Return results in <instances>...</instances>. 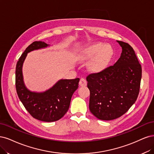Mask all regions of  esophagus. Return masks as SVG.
<instances>
[{
    "label": "esophagus",
    "instance_id": "1",
    "mask_svg": "<svg viewBox=\"0 0 154 154\" xmlns=\"http://www.w3.org/2000/svg\"><path fill=\"white\" fill-rule=\"evenodd\" d=\"M79 85L81 86H85L87 85V81L85 79L81 78L79 81Z\"/></svg>",
    "mask_w": 154,
    "mask_h": 154
}]
</instances>
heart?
<instances>
[{"instance_id": "1", "label": "heart", "mask_w": 154, "mask_h": 154, "mask_svg": "<svg viewBox=\"0 0 154 154\" xmlns=\"http://www.w3.org/2000/svg\"><path fill=\"white\" fill-rule=\"evenodd\" d=\"M113 54L110 46H103L100 43L93 44L87 47L81 52L79 58L81 60H87L94 57L90 63V66L95 70H98L105 66L110 61Z\"/></svg>"}]
</instances>
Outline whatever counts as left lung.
<instances>
[{"mask_svg":"<svg viewBox=\"0 0 154 154\" xmlns=\"http://www.w3.org/2000/svg\"><path fill=\"white\" fill-rule=\"evenodd\" d=\"M117 42L122 52L116 63L86 77L90 91L89 108L102 120L122 116L135 103L140 92L141 64L129 44Z\"/></svg>","mask_w":154,"mask_h":154,"instance_id":"left-lung-1","label":"left lung"}]
</instances>
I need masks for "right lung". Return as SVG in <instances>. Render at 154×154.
I'll return each mask as SVG.
<instances>
[{
  "instance_id": "right-lung-1",
  "label": "right lung",
  "mask_w": 154,
  "mask_h": 154,
  "mask_svg": "<svg viewBox=\"0 0 154 154\" xmlns=\"http://www.w3.org/2000/svg\"><path fill=\"white\" fill-rule=\"evenodd\" d=\"M48 46L43 42H34L17 63L15 85L18 96L29 114L38 120L52 122L59 120L68 111L73 93L78 88L79 79H61L52 88L42 93L29 91L23 81L22 65L27 53Z\"/></svg>"
}]
</instances>
